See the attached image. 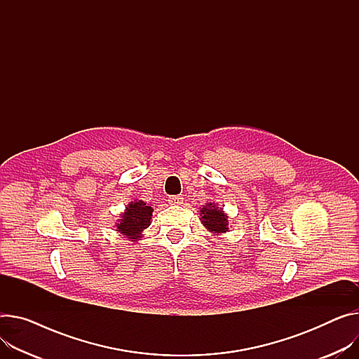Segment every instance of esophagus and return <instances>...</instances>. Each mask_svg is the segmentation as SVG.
<instances>
[{
	"instance_id": "1",
	"label": "esophagus",
	"mask_w": 359,
	"mask_h": 359,
	"mask_svg": "<svg viewBox=\"0 0 359 359\" xmlns=\"http://www.w3.org/2000/svg\"><path fill=\"white\" fill-rule=\"evenodd\" d=\"M168 201L171 205H181L184 203V198H182V196H172V197H170Z\"/></svg>"
}]
</instances>
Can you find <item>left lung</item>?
Here are the masks:
<instances>
[{
	"label": "left lung",
	"instance_id": "obj_1",
	"mask_svg": "<svg viewBox=\"0 0 359 359\" xmlns=\"http://www.w3.org/2000/svg\"><path fill=\"white\" fill-rule=\"evenodd\" d=\"M200 217L201 224L212 236H219L229 231V215L215 203H207L203 205V208H200Z\"/></svg>",
	"mask_w": 359,
	"mask_h": 359
}]
</instances>
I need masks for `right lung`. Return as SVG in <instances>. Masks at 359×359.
<instances>
[{
    "mask_svg": "<svg viewBox=\"0 0 359 359\" xmlns=\"http://www.w3.org/2000/svg\"><path fill=\"white\" fill-rule=\"evenodd\" d=\"M154 208L142 200L130 201L116 223V231L130 241L141 240L142 231L151 226Z\"/></svg>",
    "mask_w": 359,
    "mask_h": 359,
    "instance_id": "1",
    "label": "right lung"
}]
</instances>
